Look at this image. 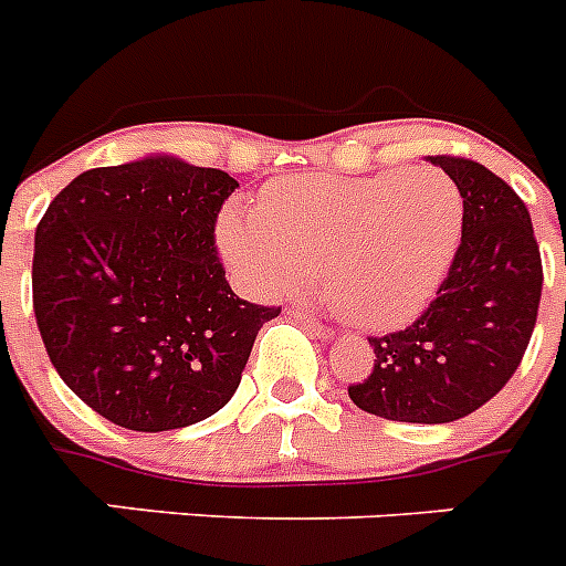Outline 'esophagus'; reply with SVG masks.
Returning a JSON list of instances; mask_svg holds the SVG:
<instances>
[{"label":"esophagus","instance_id":"34e87169","mask_svg":"<svg viewBox=\"0 0 566 566\" xmlns=\"http://www.w3.org/2000/svg\"><path fill=\"white\" fill-rule=\"evenodd\" d=\"M287 313H290V316H293V318H298V322H302L304 327H311V331L316 333L318 338H327V336H333V331H331V327H327V324H322V322H318L316 316H311V313L304 311V307H290Z\"/></svg>","mask_w":566,"mask_h":566}]
</instances>
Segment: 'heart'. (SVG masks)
<instances>
[{"label":"heart","instance_id":"1","mask_svg":"<svg viewBox=\"0 0 566 566\" xmlns=\"http://www.w3.org/2000/svg\"><path fill=\"white\" fill-rule=\"evenodd\" d=\"M461 222L455 181L432 167L311 174L270 181L259 205L230 201L219 244L262 296L307 287L322 268L333 307L381 331L416 318L436 296Z\"/></svg>","mask_w":566,"mask_h":566}]
</instances>
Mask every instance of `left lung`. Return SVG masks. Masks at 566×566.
I'll use <instances>...</instances> for the list:
<instances>
[{
    "mask_svg": "<svg viewBox=\"0 0 566 566\" xmlns=\"http://www.w3.org/2000/svg\"><path fill=\"white\" fill-rule=\"evenodd\" d=\"M464 201L461 242L427 311L405 331L370 336L353 405L390 421L447 424L488 405L518 370L542 302V253L527 205L464 156H432Z\"/></svg>",
    "mask_w": 566,
    "mask_h": 566,
    "instance_id": "obj_1",
    "label": "left lung"
}]
</instances>
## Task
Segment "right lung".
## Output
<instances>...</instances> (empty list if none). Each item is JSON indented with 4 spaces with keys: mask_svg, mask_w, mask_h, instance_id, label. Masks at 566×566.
Segmentation results:
<instances>
[{
    "mask_svg": "<svg viewBox=\"0 0 566 566\" xmlns=\"http://www.w3.org/2000/svg\"><path fill=\"white\" fill-rule=\"evenodd\" d=\"M239 181L147 156L78 174L36 224L33 313L53 367L102 419L139 432L222 410L262 324L239 298L216 219Z\"/></svg>",
    "mask_w": 566,
    "mask_h": 566,
    "instance_id": "right-lung-1",
    "label": "right lung"
}]
</instances>
